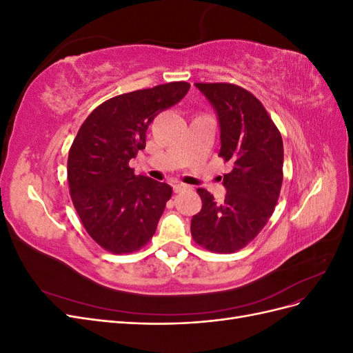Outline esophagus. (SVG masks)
Masks as SVG:
<instances>
[{"mask_svg":"<svg viewBox=\"0 0 353 353\" xmlns=\"http://www.w3.org/2000/svg\"><path fill=\"white\" fill-rule=\"evenodd\" d=\"M185 190H190V185L183 184V183H175L174 184V191H175V193H183V191H185Z\"/></svg>","mask_w":353,"mask_h":353,"instance_id":"1","label":"esophagus"}]
</instances>
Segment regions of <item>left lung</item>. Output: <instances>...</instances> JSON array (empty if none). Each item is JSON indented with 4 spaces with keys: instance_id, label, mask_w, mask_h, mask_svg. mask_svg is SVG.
Returning a JSON list of instances; mask_svg holds the SVG:
<instances>
[{
    "instance_id": "8db88e82",
    "label": "left lung",
    "mask_w": 353,
    "mask_h": 353,
    "mask_svg": "<svg viewBox=\"0 0 353 353\" xmlns=\"http://www.w3.org/2000/svg\"><path fill=\"white\" fill-rule=\"evenodd\" d=\"M218 114L219 156L232 162L223 175L225 200L216 203L197 188L201 210L191 219V236L215 253L248 245L271 218L283 184V138L262 103L234 83H196Z\"/></svg>"
}]
</instances>
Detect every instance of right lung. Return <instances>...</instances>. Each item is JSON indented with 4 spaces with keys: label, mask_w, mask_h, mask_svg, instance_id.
I'll list each match as a JSON object with an SVG mask.
<instances>
[{
    "label": "right lung",
    "mask_w": 353,
    "mask_h": 353,
    "mask_svg": "<svg viewBox=\"0 0 353 353\" xmlns=\"http://www.w3.org/2000/svg\"><path fill=\"white\" fill-rule=\"evenodd\" d=\"M188 90L187 82H169L116 95L95 108L74 137L68 159L70 197L83 228L103 249L140 250L156 232L172 187L135 175L130 160L145 148L154 117Z\"/></svg>",
    "instance_id": "add662e5"
}]
</instances>
